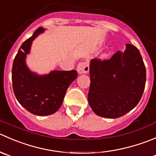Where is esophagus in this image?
<instances>
[{"mask_svg":"<svg viewBox=\"0 0 156 156\" xmlns=\"http://www.w3.org/2000/svg\"><path fill=\"white\" fill-rule=\"evenodd\" d=\"M89 63L85 61V62H80L76 67V70H77L79 74H83L89 72Z\"/></svg>","mask_w":156,"mask_h":156,"instance_id":"obj_1","label":"esophagus"}]
</instances>
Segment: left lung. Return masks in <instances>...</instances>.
<instances>
[{
  "label": "left lung",
  "instance_id": "left-lung-1",
  "mask_svg": "<svg viewBox=\"0 0 156 156\" xmlns=\"http://www.w3.org/2000/svg\"><path fill=\"white\" fill-rule=\"evenodd\" d=\"M89 74L88 101L100 117L120 118L134 108L143 95L146 67L137 48L130 44L110 59L91 60Z\"/></svg>",
  "mask_w": 156,
  "mask_h": 156
}]
</instances>
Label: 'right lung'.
I'll return each instance as SVG.
<instances>
[{
    "mask_svg": "<svg viewBox=\"0 0 156 156\" xmlns=\"http://www.w3.org/2000/svg\"><path fill=\"white\" fill-rule=\"evenodd\" d=\"M44 29L39 27L26 40L14 58L12 83L14 95L20 104L33 115L46 116L55 113L61 106L67 89L77 77L76 70H53L45 75L32 72L26 64L32 41Z\"/></svg>",
    "mask_w": 156,
    "mask_h": 156,
    "instance_id": "add662e5",
    "label": "right lung"
}]
</instances>
